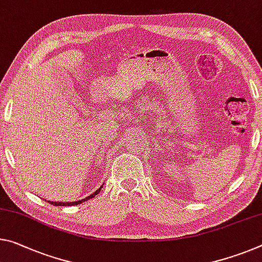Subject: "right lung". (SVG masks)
<instances>
[{"label":"right lung","instance_id":"right-lung-1","mask_svg":"<svg viewBox=\"0 0 262 262\" xmlns=\"http://www.w3.org/2000/svg\"><path fill=\"white\" fill-rule=\"evenodd\" d=\"M101 188H102V185L100 186V188H99L97 191H95L94 193H92V194H90L89 197H86V198H84V199H81V201H78V202H72V203H58V202H50V204H52V205H55V206H71V205H78V204H81V203H84V202H86V201H89V199H91V198H94L95 196H97V194L100 192V190H101Z\"/></svg>","mask_w":262,"mask_h":262}]
</instances>
